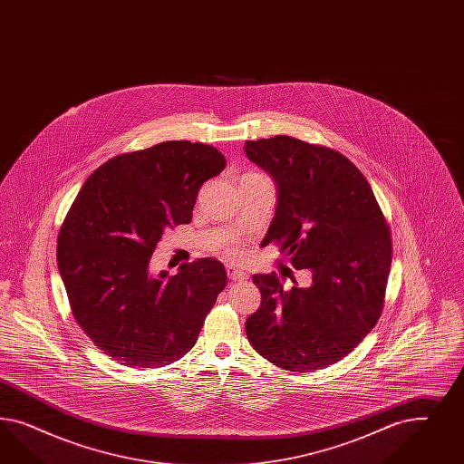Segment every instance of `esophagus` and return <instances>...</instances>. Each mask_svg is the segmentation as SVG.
<instances>
[{
	"label": "esophagus",
	"mask_w": 464,
	"mask_h": 464,
	"mask_svg": "<svg viewBox=\"0 0 464 464\" xmlns=\"http://www.w3.org/2000/svg\"><path fill=\"white\" fill-rule=\"evenodd\" d=\"M227 277L231 281H245L246 279V274L243 270L235 267H227Z\"/></svg>",
	"instance_id": "obj_1"
}]
</instances>
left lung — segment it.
<instances>
[{
    "instance_id": "obj_1",
    "label": "left lung",
    "mask_w": 464,
    "mask_h": 464,
    "mask_svg": "<svg viewBox=\"0 0 464 464\" xmlns=\"http://www.w3.org/2000/svg\"><path fill=\"white\" fill-rule=\"evenodd\" d=\"M279 204L262 245L276 243L308 287L276 274L252 279L262 304L246 320L253 349L277 367L309 372L351 353L378 324L392 268V233L369 182L349 158L289 136L246 140Z\"/></svg>"
}]
</instances>
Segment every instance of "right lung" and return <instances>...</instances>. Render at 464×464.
I'll return each mask as SVG.
<instances>
[{"label":"right lung","instance_id":"1","mask_svg":"<svg viewBox=\"0 0 464 464\" xmlns=\"http://www.w3.org/2000/svg\"><path fill=\"white\" fill-rule=\"evenodd\" d=\"M226 167L214 146L167 140L113 156L80 188L57 235V267L72 316L127 367H161L196 345L227 284L216 258L150 272L161 237L192 219L202 183Z\"/></svg>","mask_w":464,"mask_h":464}]
</instances>
